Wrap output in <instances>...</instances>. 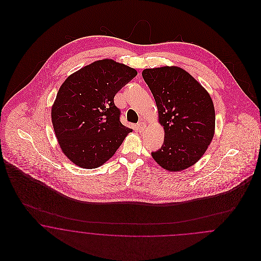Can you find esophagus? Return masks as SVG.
<instances>
[{
    "label": "esophagus",
    "instance_id": "obj_1",
    "mask_svg": "<svg viewBox=\"0 0 261 261\" xmlns=\"http://www.w3.org/2000/svg\"><path fill=\"white\" fill-rule=\"evenodd\" d=\"M146 128V123L143 122V121H140L138 124H137V129L139 132H143Z\"/></svg>",
    "mask_w": 261,
    "mask_h": 261
}]
</instances>
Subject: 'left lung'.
<instances>
[{"label":"left lung","instance_id":"8db88e82","mask_svg":"<svg viewBox=\"0 0 261 261\" xmlns=\"http://www.w3.org/2000/svg\"><path fill=\"white\" fill-rule=\"evenodd\" d=\"M142 75L164 129L163 145L151 156L166 170H184L199 161L212 141L215 112L211 96L177 66L147 68Z\"/></svg>","mask_w":261,"mask_h":261}]
</instances>
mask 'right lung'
Here are the masks:
<instances>
[{"instance_id": "right-lung-1", "label": "right lung", "mask_w": 261, "mask_h": 261, "mask_svg": "<svg viewBox=\"0 0 261 261\" xmlns=\"http://www.w3.org/2000/svg\"><path fill=\"white\" fill-rule=\"evenodd\" d=\"M137 75L134 68L101 60L66 78L51 108V122L63 153L77 166L109 161L132 129L120 122L114 96Z\"/></svg>"}]
</instances>
